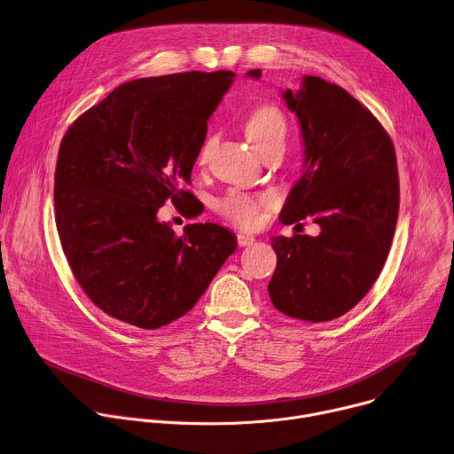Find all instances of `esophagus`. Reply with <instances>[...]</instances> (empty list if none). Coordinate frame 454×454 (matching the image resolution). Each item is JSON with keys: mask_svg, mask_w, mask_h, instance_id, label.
<instances>
[{"mask_svg": "<svg viewBox=\"0 0 454 454\" xmlns=\"http://www.w3.org/2000/svg\"><path fill=\"white\" fill-rule=\"evenodd\" d=\"M236 239H238V245H239V247H248V245H252V243L255 241L254 236L245 234V232H239V234L236 236Z\"/></svg>", "mask_w": 454, "mask_h": 454, "instance_id": "esophagus-1", "label": "esophagus"}]
</instances>
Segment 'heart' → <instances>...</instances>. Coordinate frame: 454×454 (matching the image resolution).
Listing matches in <instances>:
<instances>
[{
    "mask_svg": "<svg viewBox=\"0 0 454 454\" xmlns=\"http://www.w3.org/2000/svg\"><path fill=\"white\" fill-rule=\"evenodd\" d=\"M245 134L248 141L257 148H264L270 145H285L288 134V121L285 113L271 104H262L250 111L245 120ZM215 145V137L206 139L199 152V164H204L209 157V152ZM276 204V195L264 193H247L241 190H231L216 202V209L222 216L236 223L238 227L252 229L259 225L262 215L268 207Z\"/></svg>",
    "mask_w": 454,
    "mask_h": 454,
    "instance_id": "heart-1",
    "label": "heart"
}]
</instances>
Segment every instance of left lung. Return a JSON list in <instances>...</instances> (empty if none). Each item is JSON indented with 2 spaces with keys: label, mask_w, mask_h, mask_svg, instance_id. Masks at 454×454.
<instances>
[{
  "label": "left lung",
  "mask_w": 454,
  "mask_h": 454,
  "mask_svg": "<svg viewBox=\"0 0 454 454\" xmlns=\"http://www.w3.org/2000/svg\"><path fill=\"white\" fill-rule=\"evenodd\" d=\"M247 74L259 78L261 69ZM283 97L299 118L306 164L279 218H311L322 232L271 238L278 266L268 294L292 318L327 322L369 294L388 257L399 215L395 148L378 118L336 83L304 76L299 93Z\"/></svg>",
  "instance_id": "8db88e82"
}]
</instances>
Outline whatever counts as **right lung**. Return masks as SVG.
Returning a JSON list of instances; mask_svg holds the SVG:
<instances>
[{
  "instance_id": "1",
  "label": "right lung",
  "mask_w": 454,
  "mask_h": 454,
  "mask_svg": "<svg viewBox=\"0 0 454 454\" xmlns=\"http://www.w3.org/2000/svg\"><path fill=\"white\" fill-rule=\"evenodd\" d=\"M232 71H188L116 87L66 130L55 168V222L83 294L116 320L159 329L186 315L236 250L216 223L178 236L157 220L166 200H199L186 190L207 121Z\"/></svg>"
}]
</instances>
